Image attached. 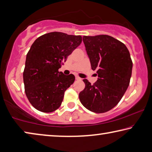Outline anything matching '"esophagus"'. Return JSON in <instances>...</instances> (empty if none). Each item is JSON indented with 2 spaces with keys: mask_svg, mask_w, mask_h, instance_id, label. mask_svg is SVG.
Listing matches in <instances>:
<instances>
[{
  "mask_svg": "<svg viewBox=\"0 0 152 152\" xmlns=\"http://www.w3.org/2000/svg\"><path fill=\"white\" fill-rule=\"evenodd\" d=\"M76 80H81L82 79L78 76H76Z\"/></svg>",
  "mask_w": 152,
  "mask_h": 152,
  "instance_id": "1",
  "label": "esophagus"
}]
</instances>
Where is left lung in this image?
Here are the masks:
<instances>
[{
  "instance_id": "left-lung-1",
  "label": "left lung",
  "mask_w": 152,
  "mask_h": 152,
  "mask_svg": "<svg viewBox=\"0 0 152 152\" xmlns=\"http://www.w3.org/2000/svg\"><path fill=\"white\" fill-rule=\"evenodd\" d=\"M92 70L99 78L91 84L84 79L85 88L79 94L81 103L87 109L103 113L119 103L129 85L133 62L124 43L111 36H84Z\"/></svg>"
}]
</instances>
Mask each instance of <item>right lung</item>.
Here are the masks:
<instances>
[{
	"label": "right lung",
	"mask_w": 152,
	"mask_h": 152,
	"mask_svg": "<svg viewBox=\"0 0 152 152\" xmlns=\"http://www.w3.org/2000/svg\"><path fill=\"white\" fill-rule=\"evenodd\" d=\"M82 40L80 35L51 32L33 42L27 54L23 82L25 94L35 109L51 113L60 107L75 76H66L58 70Z\"/></svg>",
	"instance_id": "add662e5"
}]
</instances>
